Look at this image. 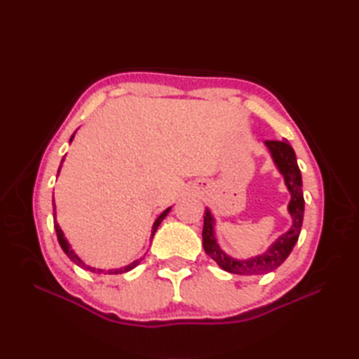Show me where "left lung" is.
Here are the masks:
<instances>
[{
    "label": "left lung",
    "instance_id": "8db88e82",
    "mask_svg": "<svg viewBox=\"0 0 359 359\" xmlns=\"http://www.w3.org/2000/svg\"><path fill=\"white\" fill-rule=\"evenodd\" d=\"M266 148L271 152V157L276 163L279 172L284 175L285 185L292 194V201L288 203V212L293 219L292 228L287 233L279 236L276 242L265 251L264 255H259L250 259H233L225 251L220 250L217 241L215 238V217L211 216L210 210H205L203 215V250L220 269L233 273V274H265L273 270L285 261L288 255L292 253L294 243L301 234L302 219H304V194H302V177L299 166L296 162V154L290 143L285 140H265Z\"/></svg>",
    "mask_w": 359,
    "mask_h": 359
}]
</instances>
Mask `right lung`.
Instances as JSON below:
<instances>
[{
    "label": "right lung",
    "instance_id": "obj_1",
    "mask_svg": "<svg viewBox=\"0 0 359 359\" xmlns=\"http://www.w3.org/2000/svg\"><path fill=\"white\" fill-rule=\"evenodd\" d=\"M74 139V135L71 137V140ZM63 160H65V157L62 158V163H63ZM58 172H60V170H58ZM170 210L171 208H166L162 215H160L157 219H156V222H154V225H152V236H154V233L157 231V228H158V225L162 224V220L166 217V215L168 212H170ZM53 215H55V212H53ZM53 226H55V231H57V239H58V243L60 245H62V248H63V251L67 255V257L71 259V261L74 262V264H77L79 266H81V269H85V270H89V271H93V273H98V274H120V273H126V271H129V270H133L134 266H137L140 264V261H134L133 264H129V265H126V266H123V269H116V270H100V269H95V266H89V265H86L85 262L81 261V259L75 255V251L71 248V245L69 243H67V241H66V238H65V234H63V231H62V228H60V225H58V222H57V219L53 217Z\"/></svg>",
    "mask_w": 359,
    "mask_h": 359
}]
</instances>
